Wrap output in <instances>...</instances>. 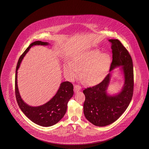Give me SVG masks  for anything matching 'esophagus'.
<instances>
[{
	"label": "esophagus",
	"instance_id": "esophagus-1",
	"mask_svg": "<svg viewBox=\"0 0 149 149\" xmlns=\"http://www.w3.org/2000/svg\"><path fill=\"white\" fill-rule=\"evenodd\" d=\"M74 92H77L78 91H79L81 90V87H80V86L76 85L74 86Z\"/></svg>",
	"mask_w": 149,
	"mask_h": 149
}]
</instances>
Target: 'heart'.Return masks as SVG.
<instances>
[{"label": "heart", "instance_id": "1", "mask_svg": "<svg viewBox=\"0 0 149 149\" xmlns=\"http://www.w3.org/2000/svg\"><path fill=\"white\" fill-rule=\"evenodd\" d=\"M110 56L107 53H101L98 49L83 51L64 64V70L69 79L72 80L78 77L80 69L81 75L86 84L93 85L105 76L110 63Z\"/></svg>", "mask_w": 149, "mask_h": 149}]
</instances>
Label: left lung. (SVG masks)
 <instances>
[{
	"instance_id": "8db88e82",
	"label": "left lung",
	"mask_w": 149,
	"mask_h": 149,
	"mask_svg": "<svg viewBox=\"0 0 149 149\" xmlns=\"http://www.w3.org/2000/svg\"><path fill=\"white\" fill-rule=\"evenodd\" d=\"M111 43L113 61L110 72L99 84L83 91L85 95L84 113L86 119L95 126H105L116 121L125 111L133 94V65L131 55L117 39H110ZM121 66L125 79L122 90L116 95L107 93L111 72Z\"/></svg>"
}]
</instances>
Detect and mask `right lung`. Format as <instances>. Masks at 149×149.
I'll return each instance as SVG.
<instances>
[{"mask_svg": "<svg viewBox=\"0 0 149 149\" xmlns=\"http://www.w3.org/2000/svg\"><path fill=\"white\" fill-rule=\"evenodd\" d=\"M49 44L47 42L41 41L32 42L19 58L15 74V95L19 108L32 122L43 127L52 126L63 118L67 111L68 101L74 94L73 85L69 81L63 82L56 95L48 102L38 107L29 106L23 100L19 95L17 86V70L23 58L33 46Z\"/></svg>", "mask_w": 149, "mask_h": 149, "instance_id": "obj_1", "label": "right lung"}]
</instances>
